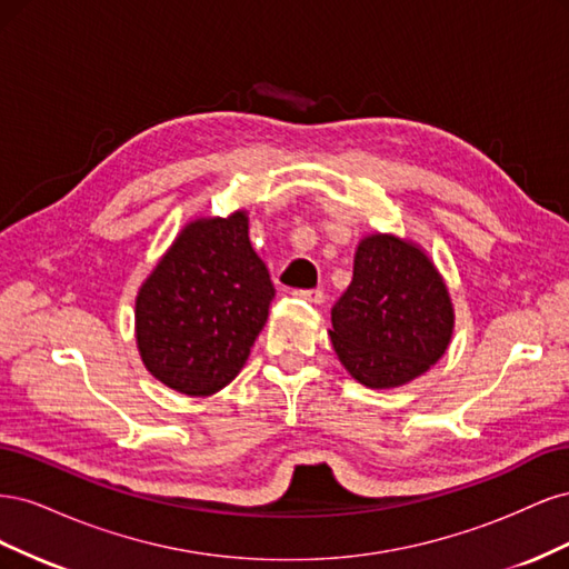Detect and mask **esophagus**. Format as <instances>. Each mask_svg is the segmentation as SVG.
Segmentation results:
<instances>
[{
	"label": "esophagus",
	"mask_w": 569,
	"mask_h": 569,
	"mask_svg": "<svg viewBox=\"0 0 569 569\" xmlns=\"http://www.w3.org/2000/svg\"><path fill=\"white\" fill-rule=\"evenodd\" d=\"M295 297L303 299L308 303H322L325 301V291L322 289H297Z\"/></svg>",
	"instance_id": "obj_1"
}]
</instances>
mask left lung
<instances>
[{
  "label": "left lung",
  "mask_w": 569,
  "mask_h": 569,
  "mask_svg": "<svg viewBox=\"0 0 569 569\" xmlns=\"http://www.w3.org/2000/svg\"><path fill=\"white\" fill-rule=\"evenodd\" d=\"M453 303L429 256L393 234L360 239L353 280L332 306V347L370 389L416 380L449 349Z\"/></svg>",
  "instance_id": "1"
}]
</instances>
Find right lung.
<instances>
[{"label": "right lung", "instance_id": "obj_1", "mask_svg": "<svg viewBox=\"0 0 569 569\" xmlns=\"http://www.w3.org/2000/svg\"><path fill=\"white\" fill-rule=\"evenodd\" d=\"M274 297L247 211L192 220L134 301L144 368L187 396H211L244 368Z\"/></svg>", "mask_w": 569, "mask_h": 569}]
</instances>
